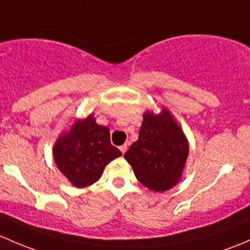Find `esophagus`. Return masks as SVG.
Wrapping results in <instances>:
<instances>
[{
    "mask_svg": "<svg viewBox=\"0 0 250 250\" xmlns=\"http://www.w3.org/2000/svg\"><path fill=\"white\" fill-rule=\"evenodd\" d=\"M120 151L122 152L123 154L125 153V151H127V145H122V146H120Z\"/></svg>",
    "mask_w": 250,
    "mask_h": 250,
    "instance_id": "1",
    "label": "esophagus"
}]
</instances>
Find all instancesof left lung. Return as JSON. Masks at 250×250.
Masks as SVG:
<instances>
[{"mask_svg": "<svg viewBox=\"0 0 250 250\" xmlns=\"http://www.w3.org/2000/svg\"><path fill=\"white\" fill-rule=\"evenodd\" d=\"M188 141L167 110L146 112L138 141L125 158L139 182L153 191H165L180 181L188 157Z\"/></svg>", "mask_w": 250, "mask_h": 250, "instance_id": "8db88e82", "label": "left lung"}]
</instances>
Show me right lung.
<instances>
[{
    "instance_id": "right-lung-1",
    "label": "right lung",
    "mask_w": 250,
    "mask_h": 250,
    "mask_svg": "<svg viewBox=\"0 0 250 250\" xmlns=\"http://www.w3.org/2000/svg\"><path fill=\"white\" fill-rule=\"evenodd\" d=\"M120 156V149L111 145L109 129L96 123L92 115L77 121L54 146L57 167L78 188L97 182L105 165Z\"/></svg>"
}]
</instances>
